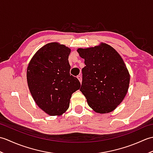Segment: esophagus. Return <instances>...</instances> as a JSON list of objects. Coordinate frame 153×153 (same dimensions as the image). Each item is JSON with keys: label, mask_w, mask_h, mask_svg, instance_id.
<instances>
[{"label": "esophagus", "mask_w": 153, "mask_h": 153, "mask_svg": "<svg viewBox=\"0 0 153 153\" xmlns=\"http://www.w3.org/2000/svg\"><path fill=\"white\" fill-rule=\"evenodd\" d=\"M77 79H79L80 83H82V76H81V75H79V76H77Z\"/></svg>", "instance_id": "obj_1"}]
</instances>
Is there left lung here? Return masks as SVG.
Wrapping results in <instances>:
<instances>
[{
	"instance_id": "obj_1",
	"label": "left lung",
	"mask_w": 153,
	"mask_h": 153,
	"mask_svg": "<svg viewBox=\"0 0 153 153\" xmlns=\"http://www.w3.org/2000/svg\"><path fill=\"white\" fill-rule=\"evenodd\" d=\"M77 51L85 60L80 91L89 106L97 113L113 111L124 99L130 80L122 57L114 48L103 43Z\"/></svg>"
}]
</instances>
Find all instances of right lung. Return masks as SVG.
I'll return each mask as SVG.
<instances>
[{"label":"right lung","instance_id":"add662e5","mask_svg":"<svg viewBox=\"0 0 153 153\" xmlns=\"http://www.w3.org/2000/svg\"><path fill=\"white\" fill-rule=\"evenodd\" d=\"M71 49L58 43L42 47L28 64L27 81L35 103L50 116H60L69 108L72 93L79 89L77 77L70 74Z\"/></svg>","mask_w":153,"mask_h":153}]
</instances>
